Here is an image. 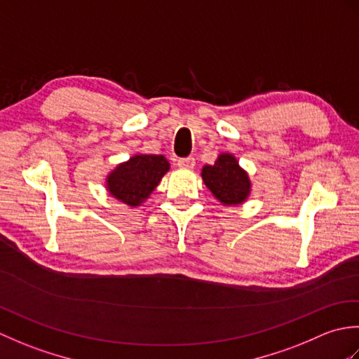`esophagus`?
Returning a JSON list of instances; mask_svg holds the SVG:
<instances>
[{
  "label": "esophagus",
  "instance_id": "obj_1",
  "mask_svg": "<svg viewBox=\"0 0 359 359\" xmlns=\"http://www.w3.org/2000/svg\"><path fill=\"white\" fill-rule=\"evenodd\" d=\"M179 168H184V170H191L196 165V158L194 157H184L177 160Z\"/></svg>",
  "mask_w": 359,
  "mask_h": 359
}]
</instances>
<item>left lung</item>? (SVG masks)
I'll use <instances>...</instances> for the list:
<instances>
[{"instance_id":"obj_1","label":"left lung","mask_w":359,"mask_h":359,"mask_svg":"<svg viewBox=\"0 0 359 359\" xmlns=\"http://www.w3.org/2000/svg\"><path fill=\"white\" fill-rule=\"evenodd\" d=\"M202 179L217 201L225 205L242 203L250 193L248 175L231 154L219 156L215 165L203 166Z\"/></svg>"}]
</instances>
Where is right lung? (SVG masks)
Here are the masks:
<instances>
[{
  "instance_id": "obj_1",
  "label": "right lung",
  "mask_w": 359,
  "mask_h": 359,
  "mask_svg": "<svg viewBox=\"0 0 359 359\" xmlns=\"http://www.w3.org/2000/svg\"><path fill=\"white\" fill-rule=\"evenodd\" d=\"M168 170L170 163L163 156H134L109 174L108 189L123 203L139 207Z\"/></svg>"
}]
</instances>
